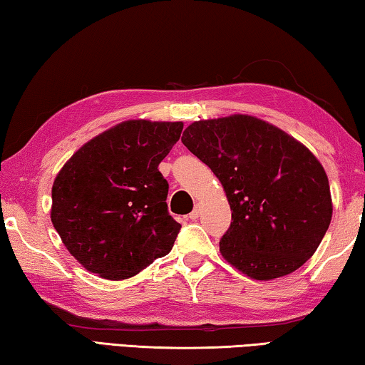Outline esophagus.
Returning <instances> with one entry per match:
<instances>
[{
	"label": "esophagus",
	"mask_w": 365,
	"mask_h": 365,
	"mask_svg": "<svg viewBox=\"0 0 365 365\" xmlns=\"http://www.w3.org/2000/svg\"><path fill=\"white\" fill-rule=\"evenodd\" d=\"M199 217H200V205H195V208H194V210L189 213V218H190V220H192V222H195V220H197V218H199Z\"/></svg>",
	"instance_id": "1"
}]
</instances>
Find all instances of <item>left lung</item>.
Instances as JSON below:
<instances>
[{
  "mask_svg": "<svg viewBox=\"0 0 365 365\" xmlns=\"http://www.w3.org/2000/svg\"><path fill=\"white\" fill-rule=\"evenodd\" d=\"M181 140L228 199L231 226L220 252L230 265L268 282L306 264L330 226L333 202L324 166L304 143L250 115L194 121Z\"/></svg>",
  "mask_w": 365,
  "mask_h": 365,
  "instance_id": "1",
  "label": "left lung"
}]
</instances>
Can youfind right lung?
Listing matches in <instances>:
<instances>
[{"label": "right lung", "instance_id": "obj_1", "mask_svg": "<svg viewBox=\"0 0 365 365\" xmlns=\"http://www.w3.org/2000/svg\"><path fill=\"white\" fill-rule=\"evenodd\" d=\"M182 128V121H123L83 143L59 170L51 223L87 272L126 279L171 250L181 225L168 213L158 165Z\"/></svg>", "mask_w": 365, "mask_h": 365}]
</instances>
